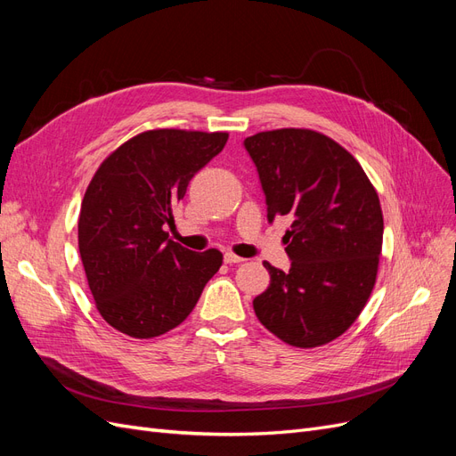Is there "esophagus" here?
Segmentation results:
<instances>
[{
	"instance_id": "34e87169",
	"label": "esophagus",
	"mask_w": 456,
	"mask_h": 456,
	"mask_svg": "<svg viewBox=\"0 0 456 456\" xmlns=\"http://www.w3.org/2000/svg\"><path fill=\"white\" fill-rule=\"evenodd\" d=\"M245 258H241V256H238V255H233V253H226L224 255V262L226 265H240V262H243Z\"/></svg>"
}]
</instances>
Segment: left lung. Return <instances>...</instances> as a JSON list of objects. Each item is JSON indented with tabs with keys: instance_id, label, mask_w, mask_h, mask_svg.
I'll return each instance as SVG.
<instances>
[{
	"instance_id": "1",
	"label": "left lung",
	"mask_w": 456,
	"mask_h": 456,
	"mask_svg": "<svg viewBox=\"0 0 456 456\" xmlns=\"http://www.w3.org/2000/svg\"><path fill=\"white\" fill-rule=\"evenodd\" d=\"M268 220L287 216L289 272L273 268L253 300L258 322L283 342L315 348L346 333L377 281L384 220L362 165L327 134L275 129L247 136Z\"/></svg>"
}]
</instances>
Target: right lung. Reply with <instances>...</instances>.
I'll use <instances>...</instances> for the list:
<instances>
[{"instance_id": "obj_1", "label": "right lung", "mask_w": 456, "mask_h": 456, "mask_svg": "<svg viewBox=\"0 0 456 456\" xmlns=\"http://www.w3.org/2000/svg\"><path fill=\"white\" fill-rule=\"evenodd\" d=\"M228 133L151 129L110 154L86 190L77 245L94 306L133 338H154L181 325L223 253L190 251L167 240L165 224L188 183L218 151Z\"/></svg>"}]
</instances>
